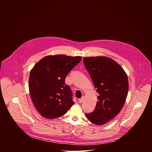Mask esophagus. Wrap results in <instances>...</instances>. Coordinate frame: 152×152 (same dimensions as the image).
Instances as JSON below:
<instances>
[{"mask_svg": "<svg viewBox=\"0 0 152 152\" xmlns=\"http://www.w3.org/2000/svg\"><path fill=\"white\" fill-rule=\"evenodd\" d=\"M83 99H84V97H82V98H80V99H79V100H78V101H79V103H82V102H83Z\"/></svg>", "mask_w": 152, "mask_h": 152, "instance_id": "1", "label": "esophagus"}]
</instances>
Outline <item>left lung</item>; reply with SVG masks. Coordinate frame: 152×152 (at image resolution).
Masks as SVG:
<instances>
[{"label":"left lung","mask_w":152,"mask_h":152,"mask_svg":"<svg viewBox=\"0 0 152 152\" xmlns=\"http://www.w3.org/2000/svg\"><path fill=\"white\" fill-rule=\"evenodd\" d=\"M83 64L99 94L94 110L85 116L96 124H104L121 111L126 102L129 89L127 75L110 58L85 57Z\"/></svg>","instance_id":"8db88e82"}]
</instances>
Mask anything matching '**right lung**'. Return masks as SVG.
<instances>
[{
  "label": "right lung",
  "mask_w": 152,
  "mask_h": 152,
  "mask_svg": "<svg viewBox=\"0 0 152 152\" xmlns=\"http://www.w3.org/2000/svg\"><path fill=\"white\" fill-rule=\"evenodd\" d=\"M80 56H47L38 61L29 75L32 100L39 113L53 119L66 114L74 104L70 86L66 83L69 72L80 62Z\"/></svg>",
  "instance_id": "right-lung-1"
}]
</instances>
